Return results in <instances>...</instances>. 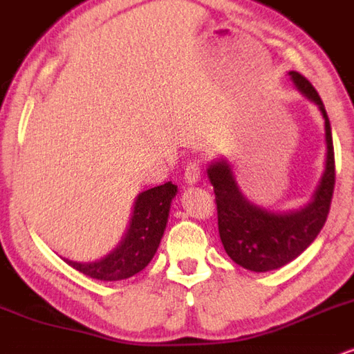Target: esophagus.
Segmentation results:
<instances>
[{"mask_svg": "<svg viewBox=\"0 0 354 354\" xmlns=\"http://www.w3.org/2000/svg\"><path fill=\"white\" fill-rule=\"evenodd\" d=\"M201 180V166L198 163H189L185 169L186 185H196Z\"/></svg>", "mask_w": 354, "mask_h": 354, "instance_id": "obj_1", "label": "esophagus"}]
</instances>
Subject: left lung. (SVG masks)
Returning <instances> with one entry per match:
<instances>
[{
	"mask_svg": "<svg viewBox=\"0 0 354 354\" xmlns=\"http://www.w3.org/2000/svg\"><path fill=\"white\" fill-rule=\"evenodd\" d=\"M288 76L304 98L318 106L324 120L326 160L310 201L296 209L265 208L243 193L233 165L226 158H216L206 169L216 194L218 230L225 251L236 265L256 273H266L288 265L315 241L330 213L335 189V151L326 109L304 76L296 71H290Z\"/></svg>",
	"mask_w": 354,
	"mask_h": 354,
	"instance_id": "left-lung-1",
	"label": "left lung"
}]
</instances>
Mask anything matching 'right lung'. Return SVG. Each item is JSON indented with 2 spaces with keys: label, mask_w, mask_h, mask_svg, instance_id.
Listing matches in <instances>:
<instances>
[{
  "label": "right lung",
  "mask_w": 354,
  "mask_h": 354,
  "mask_svg": "<svg viewBox=\"0 0 354 354\" xmlns=\"http://www.w3.org/2000/svg\"><path fill=\"white\" fill-rule=\"evenodd\" d=\"M176 193L178 186L168 181L138 194L123 238L101 259L91 263L63 259L80 273L101 281H120L140 273L160 246Z\"/></svg>",
  "instance_id": "obj_1"
}]
</instances>
